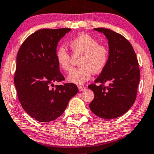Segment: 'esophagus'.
Masks as SVG:
<instances>
[{
    "label": "esophagus",
    "instance_id": "1",
    "mask_svg": "<svg viewBox=\"0 0 154 154\" xmlns=\"http://www.w3.org/2000/svg\"><path fill=\"white\" fill-rule=\"evenodd\" d=\"M78 88H79V91H84V90H86V88L84 86H79L78 87Z\"/></svg>",
    "mask_w": 154,
    "mask_h": 154
}]
</instances>
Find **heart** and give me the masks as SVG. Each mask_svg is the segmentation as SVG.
<instances>
[{
  "mask_svg": "<svg viewBox=\"0 0 154 154\" xmlns=\"http://www.w3.org/2000/svg\"><path fill=\"white\" fill-rule=\"evenodd\" d=\"M69 46L75 57L81 56L78 62L79 67L72 69L68 74V82L77 85L84 84L91 77L92 73H99L106 67L109 52L108 46L88 34H82L72 39ZM56 60L60 68L69 71L72 68L71 56L63 46L56 51Z\"/></svg>",
  "mask_w": 154,
  "mask_h": 154,
  "instance_id": "obj_1",
  "label": "heart"
}]
</instances>
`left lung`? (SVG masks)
Segmentation results:
<instances>
[{"label":"left lung","instance_id":"1","mask_svg":"<svg viewBox=\"0 0 154 154\" xmlns=\"http://www.w3.org/2000/svg\"><path fill=\"white\" fill-rule=\"evenodd\" d=\"M108 40L109 60L106 67L95 79L100 85L90 84L94 94L90 109L105 119L117 118L126 113L135 101L140 82V69L130 42L118 33L105 28H94ZM109 83L105 86V82Z\"/></svg>","mask_w":154,"mask_h":154}]
</instances>
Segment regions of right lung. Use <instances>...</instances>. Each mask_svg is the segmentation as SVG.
I'll return each instance as SVG.
<instances>
[{
  "label": "right lung",
  "instance_id": "obj_1",
  "mask_svg": "<svg viewBox=\"0 0 154 154\" xmlns=\"http://www.w3.org/2000/svg\"><path fill=\"white\" fill-rule=\"evenodd\" d=\"M71 29H43L24 41L16 57L14 84L23 108L40 122L55 120L63 114L79 90L65 79L56 60L57 43Z\"/></svg>",
  "mask_w": 154,
  "mask_h": 154
}]
</instances>
